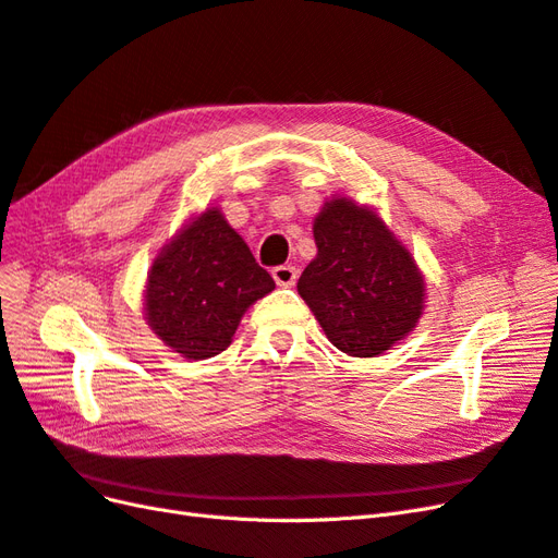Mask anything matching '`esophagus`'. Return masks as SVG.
Listing matches in <instances>:
<instances>
[{"instance_id": "1", "label": "esophagus", "mask_w": 558, "mask_h": 558, "mask_svg": "<svg viewBox=\"0 0 558 558\" xmlns=\"http://www.w3.org/2000/svg\"><path fill=\"white\" fill-rule=\"evenodd\" d=\"M272 277L279 286H286V289H289V286H295L298 269L293 265H279L272 269Z\"/></svg>"}]
</instances>
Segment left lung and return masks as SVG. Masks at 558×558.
Returning a JSON list of instances; mask_svg holds the SVG:
<instances>
[{
    "mask_svg": "<svg viewBox=\"0 0 558 558\" xmlns=\"http://www.w3.org/2000/svg\"><path fill=\"white\" fill-rule=\"evenodd\" d=\"M314 240L298 293L337 349L375 359L416 326L424 277L375 211L335 197L316 216Z\"/></svg>",
    "mask_w": 558,
    "mask_h": 558,
    "instance_id": "1",
    "label": "left lung"
}]
</instances>
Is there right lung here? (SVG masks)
Returning a JSON list of instances; mask_svg holds the SVG:
<instances>
[{"label": "right lung", "instance_id": "add662e5", "mask_svg": "<svg viewBox=\"0 0 558 558\" xmlns=\"http://www.w3.org/2000/svg\"><path fill=\"white\" fill-rule=\"evenodd\" d=\"M275 289L223 214L207 209L162 248L148 272L146 318L185 359H211L230 347L242 314Z\"/></svg>", "mask_w": 558, "mask_h": 558}]
</instances>
